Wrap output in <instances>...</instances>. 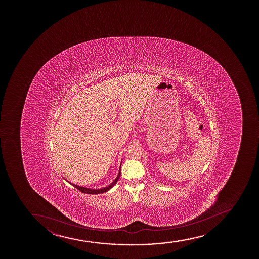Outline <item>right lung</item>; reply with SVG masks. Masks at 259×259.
I'll list each match as a JSON object with an SVG mask.
<instances>
[{
    "instance_id": "right-lung-1",
    "label": "right lung",
    "mask_w": 259,
    "mask_h": 259,
    "mask_svg": "<svg viewBox=\"0 0 259 259\" xmlns=\"http://www.w3.org/2000/svg\"><path fill=\"white\" fill-rule=\"evenodd\" d=\"M120 175H121V169L119 171V175L116 177V180L110 186H108L106 188H101V189H90V188H83V187H79V186L74 184H72V186H74L75 188H77V190L80 191L81 193H87V194H98V193H105V192L110 190V188H112L114 185L116 184L117 180L120 177Z\"/></svg>"
}]
</instances>
